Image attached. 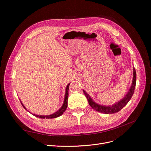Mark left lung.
Listing matches in <instances>:
<instances>
[{
    "mask_svg": "<svg viewBox=\"0 0 151 151\" xmlns=\"http://www.w3.org/2000/svg\"><path fill=\"white\" fill-rule=\"evenodd\" d=\"M133 72V80H132V83L129 90V92H128L125 96L121 100H120L119 101L116 102V103L111 105V106H104V105H101L96 103L94 101V100L91 98L90 96L84 90H83V93L85 94L87 99H88V101L90 106L96 111L104 114L115 113L120 111L121 109L125 106H126V104L129 103L134 93V90L136 85V71L135 68H134Z\"/></svg>",
    "mask_w": 151,
    "mask_h": 151,
    "instance_id": "obj_1",
    "label": "left lung"
}]
</instances>
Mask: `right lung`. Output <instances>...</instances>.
<instances>
[{
    "label": "right lung",
    "instance_id": "right-lung-1",
    "mask_svg": "<svg viewBox=\"0 0 151 151\" xmlns=\"http://www.w3.org/2000/svg\"><path fill=\"white\" fill-rule=\"evenodd\" d=\"M69 85H70V83L68 84L67 87H66V89H65V97H64V100H63V103L62 104V107L58 109V110L56 112H55L54 113L52 114V115H36V114H33V115L36 116V117H38V118H57L58 116H61L62 114L63 113V112H65V111L67 109V103H68V89H69ZM20 101L21 103V104L22 106L24 107V109H26L27 110V109L26 108V107L24 106V104H22V103L21 102V101L20 100ZM28 111V110H27Z\"/></svg>",
    "mask_w": 151,
    "mask_h": 151
}]
</instances>
